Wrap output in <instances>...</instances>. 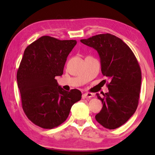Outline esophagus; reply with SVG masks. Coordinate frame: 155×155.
I'll return each instance as SVG.
<instances>
[{
	"label": "esophagus",
	"instance_id": "obj_1",
	"mask_svg": "<svg viewBox=\"0 0 155 155\" xmlns=\"http://www.w3.org/2000/svg\"><path fill=\"white\" fill-rule=\"evenodd\" d=\"M93 94L91 93H84L83 95H82V98L83 99H85V98H90L91 97H93Z\"/></svg>",
	"mask_w": 155,
	"mask_h": 155
}]
</instances>
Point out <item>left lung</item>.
I'll list each match as a JSON object with an SVG mask.
<instances>
[{"label": "left lung", "instance_id": "left-lung-1", "mask_svg": "<svg viewBox=\"0 0 155 155\" xmlns=\"http://www.w3.org/2000/svg\"><path fill=\"white\" fill-rule=\"evenodd\" d=\"M81 42L97 51L101 71L109 80V92L98 98L103 108L95 118L109 129H115L127 122L137 108L141 82L140 65L127 44L110 33L99 34Z\"/></svg>", "mask_w": 155, "mask_h": 155}]
</instances>
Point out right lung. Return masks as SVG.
<instances>
[{
  "label": "right lung",
  "mask_w": 155,
  "mask_h": 155,
  "mask_svg": "<svg viewBox=\"0 0 155 155\" xmlns=\"http://www.w3.org/2000/svg\"><path fill=\"white\" fill-rule=\"evenodd\" d=\"M76 40L42 36L26 48L17 72L23 111L33 124L51 129L64 122L81 91L63 90L55 77L61 76Z\"/></svg>",
  "instance_id": "1"
}]
</instances>
